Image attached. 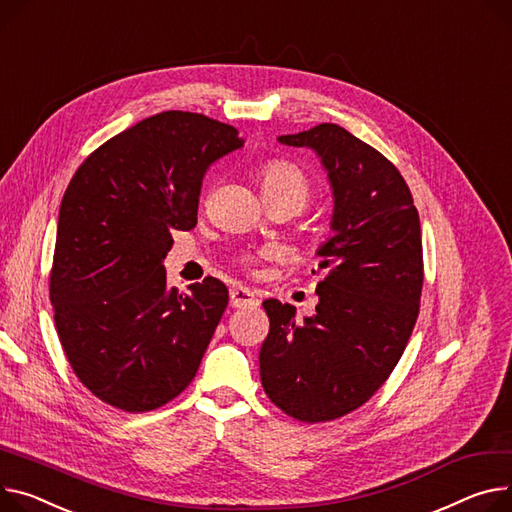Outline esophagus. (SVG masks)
Wrapping results in <instances>:
<instances>
[{
  "label": "esophagus",
  "instance_id": "obj_1",
  "mask_svg": "<svg viewBox=\"0 0 512 512\" xmlns=\"http://www.w3.org/2000/svg\"><path fill=\"white\" fill-rule=\"evenodd\" d=\"M259 300L257 296L243 286H234L230 288V306L232 309H247V306H257Z\"/></svg>",
  "mask_w": 512,
  "mask_h": 512
}]
</instances>
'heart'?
I'll use <instances>...</instances> for the list:
<instances>
[{"instance_id":"1","label":"heart","mask_w":512,"mask_h":512,"mask_svg":"<svg viewBox=\"0 0 512 512\" xmlns=\"http://www.w3.org/2000/svg\"><path fill=\"white\" fill-rule=\"evenodd\" d=\"M259 183L265 199L288 197L294 199L300 210L309 203L311 183L302 170L288 160H269L259 168ZM247 263H253L255 257H245Z\"/></svg>"}]
</instances>
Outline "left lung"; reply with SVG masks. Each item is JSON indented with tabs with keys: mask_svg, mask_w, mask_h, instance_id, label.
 <instances>
[{
	"mask_svg": "<svg viewBox=\"0 0 512 512\" xmlns=\"http://www.w3.org/2000/svg\"><path fill=\"white\" fill-rule=\"evenodd\" d=\"M278 142L321 158L333 234L317 251L329 271L313 317L298 323L294 306L263 302L261 385L284 414L329 422L377 393L412 335L424 282L420 216L399 170L344 127L321 123Z\"/></svg>",
	"mask_w": 512,
	"mask_h": 512,
	"instance_id": "obj_1",
	"label": "left lung"
}]
</instances>
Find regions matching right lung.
Listing matches in <instances>:
<instances>
[{"label":"right lung","instance_id":"obj_1","mask_svg":"<svg viewBox=\"0 0 512 512\" xmlns=\"http://www.w3.org/2000/svg\"><path fill=\"white\" fill-rule=\"evenodd\" d=\"M232 125L199 113L152 115L96 148L59 208L51 304L82 385L123 412H150L195 377L228 304L208 276L166 286L173 230L197 224L203 175L243 148Z\"/></svg>","mask_w":512,"mask_h":512}]
</instances>
